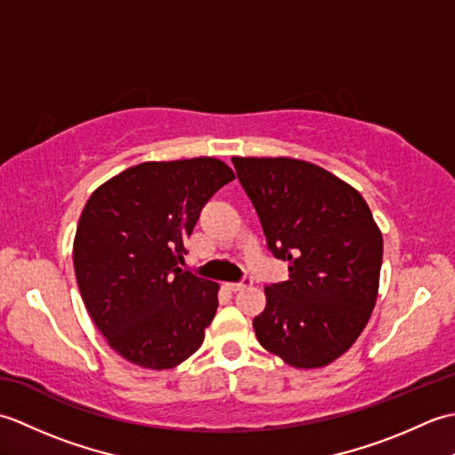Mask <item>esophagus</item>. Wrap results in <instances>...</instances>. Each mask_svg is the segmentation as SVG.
<instances>
[{"label": "esophagus", "instance_id": "1", "mask_svg": "<svg viewBox=\"0 0 455 455\" xmlns=\"http://www.w3.org/2000/svg\"><path fill=\"white\" fill-rule=\"evenodd\" d=\"M252 285V279H243V282H236V283H225V287L228 289V291H233V293H236V291H243V289H246V287H250Z\"/></svg>", "mask_w": 455, "mask_h": 455}]
</instances>
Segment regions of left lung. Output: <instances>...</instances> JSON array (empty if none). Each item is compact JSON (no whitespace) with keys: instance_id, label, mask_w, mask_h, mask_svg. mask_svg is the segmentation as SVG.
Listing matches in <instances>:
<instances>
[{"instance_id":"left-lung-1","label":"left lung","mask_w":455,"mask_h":455,"mask_svg":"<svg viewBox=\"0 0 455 455\" xmlns=\"http://www.w3.org/2000/svg\"><path fill=\"white\" fill-rule=\"evenodd\" d=\"M269 252L287 282L266 287L258 342L293 367L340 357L370 321L383 238L363 197L331 172L293 158H233Z\"/></svg>"}]
</instances>
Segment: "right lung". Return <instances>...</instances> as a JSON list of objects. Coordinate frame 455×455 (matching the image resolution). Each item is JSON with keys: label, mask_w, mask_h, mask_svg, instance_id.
I'll return each mask as SVG.
<instances>
[{"label": "right lung", "mask_w": 455, "mask_h": 455, "mask_svg": "<svg viewBox=\"0 0 455 455\" xmlns=\"http://www.w3.org/2000/svg\"><path fill=\"white\" fill-rule=\"evenodd\" d=\"M233 180L217 158L144 162L85 203L76 279L92 321L127 362L170 370L199 350L219 285L180 264L201 209Z\"/></svg>", "instance_id": "add662e5"}]
</instances>
